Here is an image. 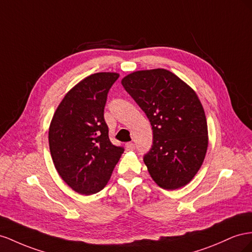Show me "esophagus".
Returning a JSON list of instances; mask_svg holds the SVG:
<instances>
[{"instance_id": "obj_1", "label": "esophagus", "mask_w": 252, "mask_h": 252, "mask_svg": "<svg viewBox=\"0 0 252 252\" xmlns=\"http://www.w3.org/2000/svg\"><path fill=\"white\" fill-rule=\"evenodd\" d=\"M126 148L127 151H133V150H135V143L127 142L126 145Z\"/></svg>"}]
</instances>
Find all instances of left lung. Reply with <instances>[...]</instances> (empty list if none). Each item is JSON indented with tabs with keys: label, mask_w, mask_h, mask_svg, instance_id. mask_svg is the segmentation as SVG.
I'll use <instances>...</instances> for the list:
<instances>
[{
	"label": "left lung",
	"mask_w": 252,
	"mask_h": 252,
	"mask_svg": "<svg viewBox=\"0 0 252 252\" xmlns=\"http://www.w3.org/2000/svg\"><path fill=\"white\" fill-rule=\"evenodd\" d=\"M121 84L152 126L153 146L143 157L151 177L162 189L182 188L202 167L208 148L206 115L196 93L163 68L134 71Z\"/></svg>",
	"instance_id": "left-lung-1"
}]
</instances>
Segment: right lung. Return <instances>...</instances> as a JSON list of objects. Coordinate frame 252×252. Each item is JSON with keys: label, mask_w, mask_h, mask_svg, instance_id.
Segmentation results:
<instances>
[{"label": "right lung", "mask_w": 252, "mask_h": 252, "mask_svg": "<svg viewBox=\"0 0 252 252\" xmlns=\"http://www.w3.org/2000/svg\"><path fill=\"white\" fill-rule=\"evenodd\" d=\"M117 73H97L76 84L57 107L48 131L50 155L61 178L74 191H101L125 149L114 146L104 120L107 93Z\"/></svg>", "instance_id": "right-lung-1"}]
</instances>
